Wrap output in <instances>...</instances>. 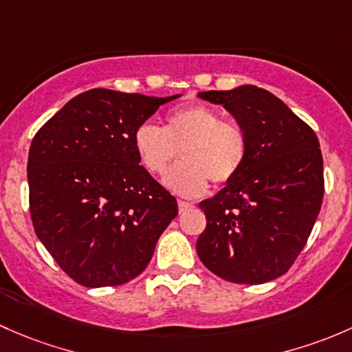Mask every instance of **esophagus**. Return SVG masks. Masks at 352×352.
I'll return each instance as SVG.
<instances>
[{
    "label": "esophagus",
    "mask_w": 352,
    "mask_h": 352,
    "mask_svg": "<svg viewBox=\"0 0 352 352\" xmlns=\"http://www.w3.org/2000/svg\"><path fill=\"white\" fill-rule=\"evenodd\" d=\"M177 208H179V213L186 212V210L193 208V205H191L190 201H183V200H177Z\"/></svg>",
    "instance_id": "obj_1"
}]
</instances>
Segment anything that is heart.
Masks as SVG:
<instances>
[{
  "label": "heart",
  "mask_w": 352,
  "mask_h": 352,
  "mask_svg": "<svg viewBox=\"0 0 352 352\" xmlns=\"http://www.w3.org/2000/svg\"><path fill=\"white\" fill-rule=\"evenodd\" d=\"M133 147L140 164L154 176L164 175L181 152L183 162L164 179L181 197H200L208 181L229 183L248 157L244 129L222 122L219 111L200 103L171 111L166 126L140 123L133 132Z\"/></svg>",
  "instance_id": "obj_1"
}]
</instances>
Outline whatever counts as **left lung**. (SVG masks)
<instances>
[{
    "label": "left lung",
    "mask_w": 352,
    "mask_h": 352,
    "mask_svg": "<svg viewBox=\"0 0 352 352\" xmlns=\"http://www.w3.org/2000/svg\"><path fill=\"white\" fill-rule=\"evenodd\" d=\"M223 104L248 137V157L234 179L203 200L201 263L232 283L261 285L292 267L324 198V161L314 130L270 91L245 85L205 91Z\"/></svg>",
    "instance_id": "8db88e82"
}]
</instances>
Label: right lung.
Listing matches in <instances>:
<instances>
[{
    "label": "right lung",
    "instance_id": "1",
    "mask_svg": "<svg viewBox=\"0 0 352 352\" xmlns=\"http://www.w3.org/2000/svg\"><path fill=\"white\" fill-rule=\"evenodd\" d=\"M177 96L89 89L35 133L27 164L32 222L76 283L101 288L139 276L177 215L176 198L133 147L137 126Z\"/></svg>",
    "mask_w": 352,
    "mask_h": 352
}]
</instances>
